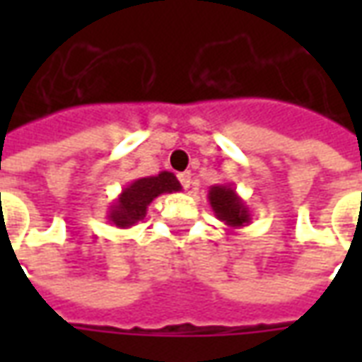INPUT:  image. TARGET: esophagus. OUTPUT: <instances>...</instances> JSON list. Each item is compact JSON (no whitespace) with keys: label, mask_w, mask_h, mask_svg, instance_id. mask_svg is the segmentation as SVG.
Returning a JSON list of instances; mask_svg holds the SVG:
<instances>
[{"label":"esophagus","mask_w":362,"mask_h":362,"mask_svg":"<svg viewBox=\"0 0 362 362\" xmlns=\"http://www.w3.org/2000/svg\"><path fill=\"white\" fill-rule=\"evenodd\" d=\"M178 180H180V184L184 186V188H189V184H192V173H189V170L180 173L178 174Z\"/></svg>","instance_id":"esophagus-1"}]
</instances>
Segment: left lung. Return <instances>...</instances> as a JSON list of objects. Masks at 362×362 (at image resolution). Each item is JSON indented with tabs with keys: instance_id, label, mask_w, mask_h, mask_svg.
I'll return each instance as SVG.
<instances>
[{
	"instance_id": "obj_1",
	"label": "left lung",
	"mask_w": 362,
	"mask_h": 362,
	"mask_svg": "<svg viewBox=\"0 0 362 362\" xmlns=\"http://www.w3.org/2000/svg\"><path fill=\"white\" fill-rule=\"evenodd\" d=\"M209 205H211L215 217L223 221L230 228H243L250 225L252 213L248 205L244 204V199L236 194L235 188H230L227 184H217L209 188L207 194Z\"/></svg>"
}]
</instances>
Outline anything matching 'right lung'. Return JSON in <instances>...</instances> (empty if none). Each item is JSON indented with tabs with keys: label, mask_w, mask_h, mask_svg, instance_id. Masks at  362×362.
<instances>
[{
	"label": "right lung",
	"mask_w": 362,
	"mask_h": 362,
	"mask_svg": "<svg viewBox=\"0 0 362 362\" xmlns=\"http://www.w3.org/2000/svg\"><path fill=\"white\" fill-rule=\"evenodd\" d=\"M180 189L182 186L178 178L168 170H163L157 176H145V178L129 182L126 188L122 189V194L112 202L110 211L106 215L108 223L118 228L134 227L139 221L145 219L147 207L155 197L180 192Z\"/></svg>",
	"instance_id": "add662e5"
}]
</instances>
